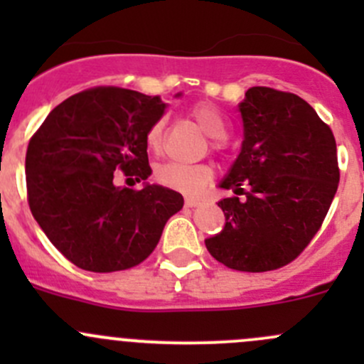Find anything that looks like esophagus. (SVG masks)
Wrapping results in <instances>:
<instances>
[{
    "label": "esophagus",
    "mask_w": 364,
    "mask_h": 364,
    "mask_svg": "<svg viewBox=\"0 0 364 364\" xmlns=\"http://www.w3.org/2000/svg\"><path fill=\"white\" fill-rule=\"evenodd\" d=\"M185 205H186V208H196V205H199V200L188 197V199H185Z\"/></svg>",
    "instance_id": "1"
}]
</instances>
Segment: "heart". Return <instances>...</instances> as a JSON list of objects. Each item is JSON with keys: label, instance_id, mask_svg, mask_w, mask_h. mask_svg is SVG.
Returning <instances> with one entry per match:
<instances>
[{"label": "heart", "instance_id": "heart-1", "mask_svg": "<svg viewBox=\"0 0 364 364\" xmlns=\"http://www.w3.org/2000/svg\"><path fill=\"white\" fill-rule=\"evenodd\" d=\"M190 114L205 134L215 137V146H220L222 139H225L227 135V123L222 114L218 112V109L209 104H199L193 105ZM164 132L165 117H160L149 127L148 134H146V142H148L149 149L159 151L161 144H164ZM155 176L161 185L167 186V188L178 190L181 193H188V196H197L213 179V168L208 164L165 161V164H160L155 168Z\"/></svg>", "mask_w": 364, "mask_h": 364}]
</instances>
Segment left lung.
Returning <instances> with one entry per match:
<instances>
[{
	"instance_id": "1",
	"label": "left lung",
	"mask_w": 364,
	"mask_h": 364,
	"mask_svg": "<svg viewBox=\"0 0 364 364\" xmlns=\"http://www.w3.org/2000/svg\"><path fill=\"white\" fill-rule=\"evenodd\" d=\"M240 112L241 153L220 186L247 199L220 200L225 227L205 248L230 269L262 273L292 262L321 229L340 181L336 142L294 93L250 87Z\"/></svg>"
}]
</instances>
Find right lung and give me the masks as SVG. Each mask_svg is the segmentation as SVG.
Here are the masks:
<instances>
[{"mask_svg": "<svg viewBox=\"0 0 364 364\" xmlns=\"http://www.w3.org/2000/svg\"><path fill=\"white\" fill-rule=\"evenodd\" d=\"M164 111L160 97L91 87L54 107L29 141V209L50 243L80 269L112 273L141 264L185 204L165 186L134 190L112 181L116 171L148 179L146 134Z\"/></svg>", "mask_w": 364, "mask_h": 364, "instance_id": "1", "label": "right lung"}]
</instances>
